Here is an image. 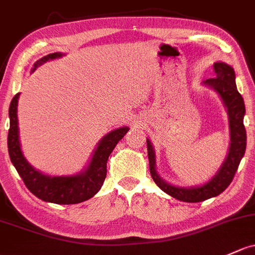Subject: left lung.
Segmentation results:
<instances>
[{
	"mask_svg": "<svg viewBox=\"0 0 255 255\" xmlns=\"http://www.w3.org/2000/svg\"><path fill=\"white\" fill-rule=\"evenodd\" d=\"M215 78L208 79L203 81L205 86L212 87L219 94L223 100L224 105L229 114V127H230V147L229 153L223 165L220 166L218 172L210 179L209 181L202 186L196 187H179V186L170 185L165 182L159 176L155 169V153L152 143L147 138V152H148L149 171L152 175L153 181L157 183L158 187L168 193L172 198L179 201L187 202V203H197V202L205 201L212 197L219 196L223 191H225L236 174L240 161L243 158L247 146V133L243 125V118L246 114V107L242 96L237 91L236 80H235V70L229 64L223 62L214 63Z\"/></svg>",
	"mask_w": 255,
	"mask_h": 255,
	"instance_id": "left-lung-1",
	"label": "left lung"
}]
</instances>
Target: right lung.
<instances>
[{"label": "right lung", "instance_id": "right-lung-1", "mask_svg": "<svg viewBox=\"0 0 255 255\" xmlns=\"http://www.w3.org/2000/svg\"><path fill=\"white\" fill-rule=\"evenodd\" d=\"M63 53L56 52L42 57L34 64L32 72L42 63L61 58ZM13 97L9 106V131H8V153L14 168L23 179L24 183L32 194L41 201L56 204H76L94 197L102 187L107 176V160L113 152L118 142L124 137L128 128H119L111 131L98 142L97 148L92 154L90 164L80 174L72 176H50L32 168L23 155L19 142L18 128V98Z\"/></svg>", "mask_w": 255, "mask_h": 255}]
</instances>
